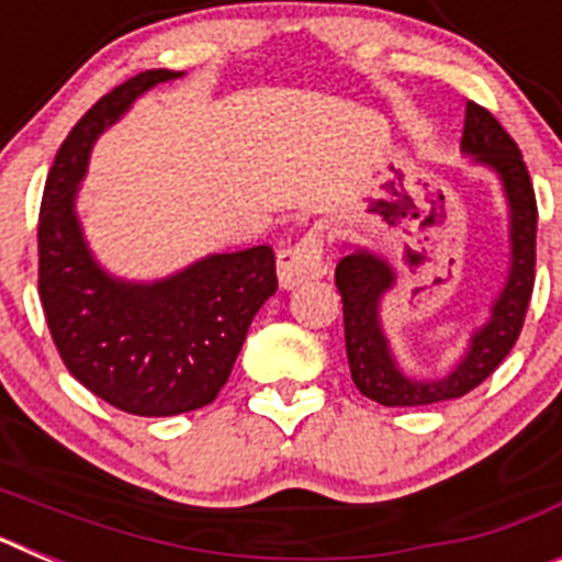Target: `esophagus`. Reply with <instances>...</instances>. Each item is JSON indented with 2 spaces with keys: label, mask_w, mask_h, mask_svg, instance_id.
Returning <instances> with one entry per match:
<instances>
[{
  "label": "esophagus",
  "mask_w": 562,
  "mask_h": 562,
  "mask_svg": "<svg viewBox=\"0 0 562 562\" xmlns=\"http://www.w3.org/2000/svg\"><path fill=\"white\" fill-rule=\"evenodd\" d=\"M276 270L278 284L284 286V290H292V286L304 284V281H315V278L324 276V233L315 227L297 245L284 247L276 258Z\"/></svg>",
  "instance_id": "34e87169"
}]
</instances>
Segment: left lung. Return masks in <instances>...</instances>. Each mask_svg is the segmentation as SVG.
I'll return each mask as SVG.
<instances>
[{"label": "left lung", "mask_w": 562, "mask_h": 562, "mask_svg": "<svg viewBox=\"0 0 562 562\" xmlns=\"http://www.w3.org/2000/svg\"><path fill=\"white\" fill-rule=\"evenodd\" d=\"M461 151L470 154L475 166L498 173L509 207V272L504 290L493 301L490 321L470 335L464 357L456 362L448 376L414 380L402 374L396 366L380 321L382 297L396 284L394 267L385 258L357 247L355 252L340 258L335 270V284L342 297V329H346L351 380L362 396L389 408L434 405L470 394L498 369L524 329L526 306L535 286V236H538V202H535L532 180L518 143L506 134L493 114L473 101H467L464 109Z\"/></svg>", "instance_id": "8db88e82"}]
</instances>
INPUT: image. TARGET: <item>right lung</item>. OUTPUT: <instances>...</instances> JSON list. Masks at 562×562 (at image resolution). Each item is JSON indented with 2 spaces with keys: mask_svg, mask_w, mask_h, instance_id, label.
<instances>
[{
  "mask_svg": "<svg viewBox=\"0 0 562 562\" xmlns=\"http://www.w3.org/2000/svg\"><path fill=\"white\" fill-rule=\"evenodd\" d=\"M186 76L146 69L72 126L47 173L38 213V295L69 374L134 416H177L216 400L252 317L278 290L272 247L213 252L160 281L103 270L76 213L95 140L143 92Z\"/></svg>",
  "mask_w": 562,
  "mask_h": 562,
  "instance_id": "obj_1",
  "label": "right lung"
}]
</instances>
